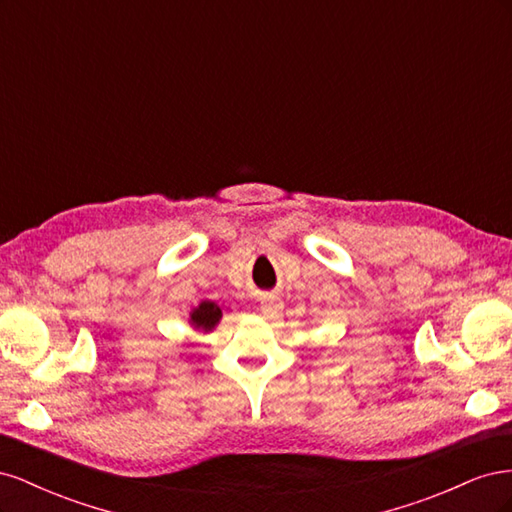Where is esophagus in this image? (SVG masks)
I'll return each instance as SVG.
<instances>
[{
    "label": "esophagus",
    "mask_w": 512,
    "mask_h": 512,
    "mask_svg": "<svg viewBox=\"0 0 512 512\" xmlns=\"http://www.w3.org/2000/svg\"><path fill=\"white\" fill-rule=\"evenodd\" d=\"M282 307H284V303L280 301V297H275V294H262L260 297V309L265 318H275L277 314H280Z\"/></svg>",
    "instance_id": "obj_1"
}]
</instances>
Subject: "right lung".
<instances>
[{
    "label": "right lung",
    "instance_id": "add662e5",
    "mask_svg": "<svg viewBox=\"0 0 512 512\" xmlns=\"http://www.w3.org/2000/svg\"><path fill=\"white\" fill-rule=\"evenodd\" d=\"M220 318H222V309L215 305V303H211V301L200 303L198 309H194V314H192V322L196 324L198 329H203V331L213 329L215 324H218Z\"/></svg>",
    "mask_w": 512,
    "mask_h": 512
}]
</instances>
